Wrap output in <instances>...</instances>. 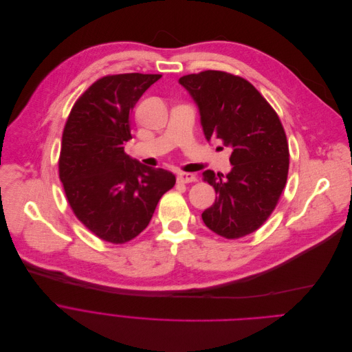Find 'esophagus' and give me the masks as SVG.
<instances>
[{
  "mask_svg": "<svg viewBox=\"0 0 352 352\" xmlns=\"http://www.w3.org/2000/svg\"><path fill=\"white\" fill-rule=\"evenodd\" d=\"M177 182L179 183H192L197 182V176L194 173H186V172H180L177 175Z\"/></svg>",
  "mask_w": 352,
  "mask_h": 352,
  "instance_id": "esophagus-1",
  "label": "esophagus"
}]
</instances>
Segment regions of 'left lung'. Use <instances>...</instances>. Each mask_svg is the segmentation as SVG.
I'll list each match as a JSON object with an SVG mask.
<instances>
[{"label": "left lung", "mask_w": 352, "mask_h": 352, "mask_svg": "<svg viewBox=\"0 0 352 352\" xmlns=\"http://www.w3.org/2000/svg\"><path fill=\"white\" fill-rule=\"evenodd\" d=\"M179 83L198 107L205 138L232 150V170L226 176L212 170L202 173L217 192L202 221L222 237L247 236L269 218L286 186L285 129L267 101L243 78L205 70L183 76Z\"/></svg>", "instance_id": "obj_1"}]
</instances>
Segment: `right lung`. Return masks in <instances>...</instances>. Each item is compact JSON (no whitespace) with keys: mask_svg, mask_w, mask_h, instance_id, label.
<instances>
[{"mask_svg":"<svg viewBox=\"0 0 352 352\" xmlns=\"http://www.w3.org/2000/svg\"><path fill=\"white\" fill-rule=\"evenodd\" d=\"M161 75L124 74L93 83L66 120L59 179L78 219L100 239L122 244L150 223L176 177L124 154L134 105Z\"/></svg>","mask_w":352,"mask_h":352,"instance_id":"add662e5","label":"right lung"}]
</instances>
